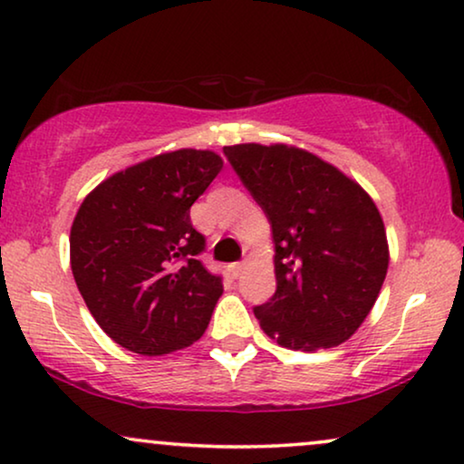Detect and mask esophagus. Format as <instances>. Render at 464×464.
Returning a JSON list of instances; mask_svg holds the SVG:
<instances>
[{
  "instance_id": "1",
  "label": "esophagus",
  "mask_w": 464,
  "mask_h": 464,
  "mask_svg": "<svg viewBox=\"0 0 464 464\" xmlns=\"http://www.w3.org/2000/svg\"><path fill=\"white\" fill-rule=\"evenodd\" d=\"M244 269H246V263H244V261H239V263H233L231 267H228V271H231L233 277H239V276H242V271H244Z\"/></svg>"
}]
</instances>
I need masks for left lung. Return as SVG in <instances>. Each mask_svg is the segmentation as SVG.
Instances as JSON below:
<instances>
[{
	"instance_id": "obj_1",
	"label": "left lung",
	"mask_w": 464,
	"mask_h": 464,
	"mask_svg": "<svg viewBox=\"0 0 464 464\" xmlns=\"http://www.w3.org/2000/svg\"><path fill=\"white\" fill-rule=\"evenodd\" d=\"M267 216L277 288L255 307L284 348L324 350L354 335L378 299L388 242L372 197L331 163L301 148H222Z\"/></svg>"
}]
</instances>
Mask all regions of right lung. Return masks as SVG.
I'll use <instances>...</instances> for the list:
<instances>
[{"instance_id": "add662e5", "label": "right lung", "mask_w": 464, "mask_h": 464, "mask_svg": "<svg viewBox=\"0 0 464 464\" xmlns=\"http://www.w3.org/2000/svg\"><path fill=\"white\" fill-rule=\"evenodd\" d=\"M220 169L216 152L182 148L84 197L70 233L72 274L92 318L122 348L160 356L206 333L222 277L199 261L206 237L190 206Z\"/></svg>"}]
</instances>
